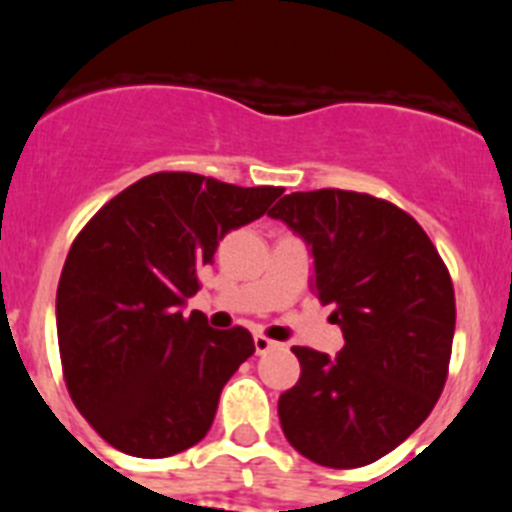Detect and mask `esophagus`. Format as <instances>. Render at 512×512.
Wrapping results in <instances>:
<instances>
[{
    "instance_id": "34e87169",
    "label": "esophagus",
    "mask_w": 512,
    "mask_h": 512,
    "mask_svg": "<svg viewBox=\"0 0 512 512\" xmlns=\"http://www.w3.org/2000/svg\"><path fill=\"white\" fill-rule=\"evenodd\" d=\"M253 346H256V354H266V351H271V348H277L279 343L271 341V338L266 336H253Z\"/></svg>"
}]
</instances>
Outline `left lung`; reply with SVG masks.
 I'll use <instances>...</instances> for the list:
<instances>
[{
    "mask_svg": "<svg viewBox=\"0 0 512 512\" xmlns=\"http://www.w3.org/2000/svg\"><path fill=\"white\" fill-rule=\"evenodd\" d=\"M312 256L310 287L346 346H295L300 382L279 397L287 441L320 467L354 469L397 449L441 397L454 341V287L431 238L372 194H284L269 212Z\"/></svg>",
    "mask_w": 512,
    "mask_h": 512,
    "instance_id": "left-lung-1",
    "label": "left lung"
}]
</instances>
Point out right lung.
<instances>
[{
	"label": "right lung",
	"mask_w": 512,
	"mask_h": 512,
	"mask_svg": "<svg viewBox=\"0 0 512 512\" xmlns=\"http://www.w3.org/2000/svg\"><path fill=\"white\" fill-rule=\"evenodd\" d=\"M282 192L151 174L79 233L56 295L63 377L79 413L117 451L164 459L207 436L253 338L210 328L184 307L217 241L259 220Z\"/></svg>",
	"instance_id": "1"
}]
</instances>
